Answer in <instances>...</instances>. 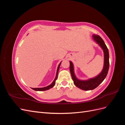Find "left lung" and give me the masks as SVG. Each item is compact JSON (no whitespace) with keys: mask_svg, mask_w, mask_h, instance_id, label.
<instances>
[{"mask_svg":"<svg viewBox=\"0 0 125 125\" xmlns=\"http://www.w3.org/2000/svg\"><path fill=\"white\" fill-rule=\"evenodd\" d=\"M93 39L94 41H95L100 45L104 52V63L103 69L101 73L96 77L90 79L88 80L82 81L79 80L74 74L73 63L71 62H70V71L74 85L80 89L85 91L92 90L95 89L103 81L107 74L109 66L108 50L104 41L99 35L95 34L93 35Z\"/></svg>","mask_w":125,"mask_h":125,"instance_id":"obj_1","label":"left lung"}]
</instances>
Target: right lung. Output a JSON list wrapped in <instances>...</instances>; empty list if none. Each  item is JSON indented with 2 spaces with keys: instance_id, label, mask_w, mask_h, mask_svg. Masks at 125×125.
Wrapping results in <instances>:
<instances>
[{
  "instance_id": "obj_1",
  "label": "right lung",
  "mask_w": 125,
  "mask_h": 125,
  "mask_svg": "<svg viewBox=\"0 0 125 125\" xmlns=\"http://www.w3.org/2000/svg\"><path fill=\"white\" fill-rule=\"evenodd\" d=\"M62 62H60L59 65L58 66V68H57V73H56V77L54 79V80L53 81V82H52V83L49 85L48 86H46V87H44V88H32L33 90H35V91H46V90H49L51 88H52V87H53L55 84V82H56V80H57V77H58V71H59V67H60V64H61Z\"/></svg>"
}]
</instances>
